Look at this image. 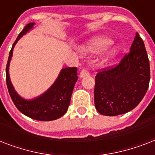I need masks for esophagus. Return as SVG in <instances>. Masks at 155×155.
<instances>
[{"label": "esophagus", "mask_w": 155, "mask_h": 155, "mask_svg": "<svg viewBox=\"0 0 155 155\" xmlns=\"http://www.w3.org/2000/svg\"><path fill=\"white\" fill-rule=\"evenodd\" d=\"M88 75H89V72H88L86 69H82L81 71H80V78H83V77H85V76H87Z\"/></svg>", "instance_id": "obj_1"}]
</instances>
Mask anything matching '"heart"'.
<instances>
[{"label": "heart", "instance_id": "obj_1", "mask_svg": "<svg viewBox=\"0 0 155 155\" xmlns=\"http://www.w3.org/2000/svg\"><path fill=\"white\" fill-rule=\"evenodd\" d=\"M111 40L107 37L101 36V37L96 38L92 41H90L86 46L82 49L83 53L85 54H97L103 51L109 43ZM117 53V47H110L106 48L102 54V58L104 61H109L113 58Z\"/></svg>", "mask_w": 155, "mask_h": 155}]
</instances>
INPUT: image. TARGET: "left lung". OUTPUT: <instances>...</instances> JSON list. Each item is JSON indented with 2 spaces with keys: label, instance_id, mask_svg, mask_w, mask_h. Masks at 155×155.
I'll use <instances>...</instances> for the list:
<instances>
[{
  "label": "left lung",
  "instance_id": "obj_1",
  "mask_svg": "<svg viewBox=\"0 0 155 155\" xmlns=\"http://www.w3.org/2000/svg\"><path fill=\"white\" fill-rule=\"evenodd\" d=\"M150 79V61L144 42L136 33L130 52L120 63L96 75L94 101L97 110L104 116L130 112L143 99Z\"/></svg>",
  "mask_w": 155,
  "mask_h": 155
}]
</instances>
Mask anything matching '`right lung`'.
<instances>
[{"instance_id":"obj_1","label":"right lung","mask_w":155,"mask_h":155,"mask_svg":"<svg viewBox=\"0 0 155 155\" xmlns=\"http://www.w3.org/2000/svg\"><path fill=\"white\" fill-rule=\"evenodd\" d=\"M35 23H29L15 40L9 52L6 65V84L8 93L15 106L21 113L38 120H53L63 117L68 111L74 86L78 80L77 68H66L62 69L57 80L47 92L34 100H25L16 92L9 79L8 68L13 50L18 41L32 29Z\"/></svg>"}]
</instances>
